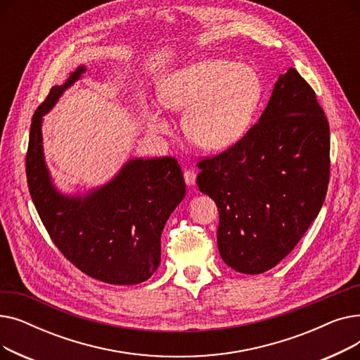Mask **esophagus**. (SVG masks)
Wrapping results in <instances>:
<instances>
[{
  "label": "esophagus",
  "mask_w": 360,
  "mask_h": 360,
  "mask_svg": "<svg viewBox=\"0 0 360 360\" xmlns=\"http://www.w3.org/2000/svg\"><path fill=\"white\" fill-rule=\"evenodd\" d=\"M184 179H185V182H186V185H188V186H193V185H195V179H197L195 170H193V169H188V170H185V172H184Z\"/></svg>",
  "instance_id": "obj_1"
}]
</instances>
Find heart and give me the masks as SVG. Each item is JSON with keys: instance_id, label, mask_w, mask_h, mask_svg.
<instances>
[{"instance_id": "b5f03b06", "label": "heart", "mask_w": 360, "mask_h": 360, "mask_svg": "<svg viewBox=\"0 0 360 360\" xmlns=\"http://www.w3.org/2000/svg\"><path fill=\"white\" fill-rule=\"evenodd\" d=\"M258 71L229 60H201L169 74L159 99L170 110L185 112V136L200 148L219 151L240 141L250 131L262 101ZM156 131H166L160 112H150Z\"/></svg>"}]
</instances>
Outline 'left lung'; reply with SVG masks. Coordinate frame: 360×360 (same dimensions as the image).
<instances>
[{"label":"left lung","instance_id":"8db88e82","mask_svg":"<svg viewBox=\"0 0 360 360\" xmlns=\"http://www.w3.org/2000/svg\"><path fill=\"white\" fill-rule=\"evenodd\" d=\"M197 166L200 191L219 210L221 259L245 274L276 267L305 235L327 194L330 125L315 91L289 68L247 136Z\"/></svg>","mask_w":360,"mask_h":360}]
</instances>
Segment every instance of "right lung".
<instances>
[{
    "mask_svg": "<svg viewBox=\"0 0 360 360\" xmlns=\"http://www.w3.org/2000/svg\"><path fill=\"white\" fill-rule=\"evenodd\" d=\"M86 71L77 67L51 89L33 113L26 176L29 193L55 247L84 274L109 285H139L160 264V235L185 197L175 158L131 159L106 185L84 197L63 195L44 158L42 117Z\"/></svg>",
    "mask_w": 360,
    "mask_h": 360,
    "instance_id": "add662e5",
    "label": "right lung"
}]
</instances>
